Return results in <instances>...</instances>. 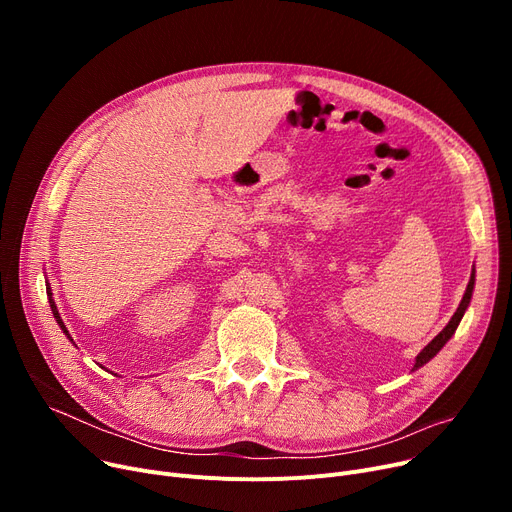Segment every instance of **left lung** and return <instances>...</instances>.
<instances>
[{"mask_svg":"<svg viewBox=\"0 0 512 512\" xmlns=\"http://www.w3.org/2000/svg\"><path fill=\"white\" fill-rule=\"evenodd\" d=\"M471 288H473V282L469 280V284H467V290H465V294H463V301H461V305H459V309L454 311V315L450 317V321L448 324L432 338V340H427L421 348H419V353H417V363H423L429 355H432L434 351H438V346L448 338V334L456 328V324H459V319H461V315H463V311H465V305H467V299H469V294H471Z\"/></svg>","mask_w":512,"mask_h":512,"instance_id":"obj_1","label":"left lung"}]
</instances>
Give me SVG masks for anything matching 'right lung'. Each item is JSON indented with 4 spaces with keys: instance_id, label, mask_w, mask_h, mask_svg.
I'll use <instances>...</instances> for the list:
<instances>
[{
    "instance_id": "add662e5",
    "label": "right lung",
    "mask_w": 512,
    "mask_h": 512,
    "mask_svg": "<svg viewBox=\"0 0 512 512\" xmlns=\"http://www.w3.org/2000/svg\"><path fill=\"white\" fill-rule=\"evenodd\" d=\"M49 301H51L53 309H56V315H60V309H58V305H56V299H53V297H51V292H49Z\"/></svg>"
}]
</instances>
